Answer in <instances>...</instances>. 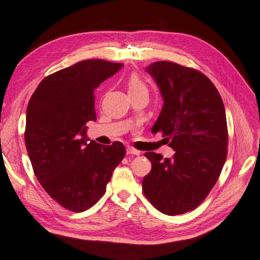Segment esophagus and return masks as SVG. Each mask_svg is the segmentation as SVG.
Listing matches in <instances>:
<instances>
[{
	"label": "esophagus",
	"mask_w": 260,
	"mask_h": 260,
	"mask_svg": "<svg viewBox=\"0 0 260 260\" xmlns=\"http://www.w3.org/2000/svg\"><path fill=\"white\" fill-rule=\"evenodd\" d=\"M126 154H129V155H140V151H138L134 148H126Z\"/></svg>",
	"instance_id": "1"
}]
</instances>
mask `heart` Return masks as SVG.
Instances as JSON below:
<instances>
[{"label":"heart","instance_id":"1","mask_svg":"<svg viewBox=\"0 0 260 260\" xmlns=\"http://www.w3.org/2000/svg\"><path fill=\"white\" fill-rule=\"evenodd\" d=\"M126 86H128V91L130 96L131 94L148 92L147 84H145L144 80L137 74L130 76L128 78V81H126Z\"/></svg>","mask_w":260,"mask_h":260}]
</instances>
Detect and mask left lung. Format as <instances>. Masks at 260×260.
I'll list each match as a JSON object with an SVG mask.
<instances>
[{
  "instance_id": "1",
  "label": "left lung",
  "mask_w": 260,
  "mask_h": 260,
  "mask_svg": "<svg viewBox=\"0 0 260 260\" xmlns=\"http://www.w3.org/2000/svg\"><path fill=\"white\" fill-rule=\"evenodd\" d=\"M159 87L164 104L152 132H162L172 159L147 152L152 170L142 181L151 204L167 215L192 211L218 180L227 156L229 132L223 100L204 74L172 61L145 69Z\"/></svg>"
}]
</instances>
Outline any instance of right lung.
Here are the masks:
<instances>
[{"label": "right lung", "mask_w": 260, "mask_h": 260, "mask_svg": "<svg viewBox=\"0 0 260 260\" xmlns=\"http://www.w3.org/2000/svg\"><path fill=\"white\" fill-rule=\"evenodd\" d=\"M123 64L87 59L44 78L26 110L25 144L37 180L57 203L84 212L106 192L122 161L121 142L103 145L86 136L96 121L93 91Z\"/></svg>", "instance_id": "obj_1"}]
</instances>
